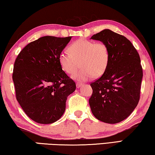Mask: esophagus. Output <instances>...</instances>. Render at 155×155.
I'll list each match as a JSON object with an SVG mask.
<instances>
[{
    "instance_id": "34e87169",
    "label": "esophagus",
    "mask_w": 155,
    "mask_h": 155,
    "mask_svg": "<svg viewBox=\"0 0 155 155\" xmlns=\"http://www.w3.org/2000/svg\"><path fill=\"white\" fill-rule=\"evenodd\" d=\"M82 86V84L81 83H77L76 84V87H77L78 88H79L80 87H81Z\"/></svg>"
}]
</instances>
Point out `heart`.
<instances>
[{"label":"heart","mask_w":155,"mask_h":155,"mask_svg":"<svg viewBox=\"0 0 155 155\" xmlns=\"http://www.w3.org/2000/svg\"><path fill=\"white\" fill-rule=\"evenodd\" d=\"M58 62L62 69L67 74H74L79 67V72L73 79L84 82L93 77H100L107 69L110 62V52L107 45L80 38L68 47V52H61Z\"/></svg>","instance_id":"heart-1"}]
</instances>
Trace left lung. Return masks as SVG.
I'll use <instances>...</instances> for the list:
<instances>
[{"instance_id":"obj_1","label":"left lung","mask_w":155,"mask_h":155,"mask_svg":"<svg viewBox=\"0 0 155 155\" xmlns=\"http://www.w3.org/2000/svg\"><path fill=\"white\" fill-rule=\"evenodd\" d=\"M91 39L104 43L110 52L107 69L91 84V111L101 121L119 123L138 104L143 77L140 57L130 40L110 29H104Z\"/></svg>"}]
</instances>
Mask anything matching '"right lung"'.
<instances>
[{
	"label": "right lung",
	"mask_w": 155,
	"mask_h": 155,
	"mask_svg": "<svg viewBox=\"0 0 155 155\" xmlns=\"http://www.w3.org/2000/svg\"><path fill=\"white\" fill-rule=\"evenodd\" d=\"M71 36L51 35L30 42L18 55L12 78L16 100L26 115L39 124H52L64 114L67 97L76 88L58 57Z\"/></svg>",
	"instance_id": "1"
}]
</instances>
